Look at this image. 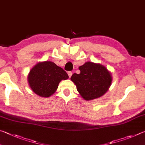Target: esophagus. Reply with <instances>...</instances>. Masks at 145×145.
<instances>
[{
  "label": "esophagus",
  "mask_w": 145,
  "mask_h": 145,
  "mask_svg": "<svg viewBox=\"0 0 145 145\" xmlns=\"http://www.w3.org/2000/svg\"><path fill=\"white\" fill-rule=\"evenodd\" d=\"M68 76H69V77L70 78L71 76H72V72H68Z\"/></svg>",
  "instance_id": "obj_1"
}]
</instances>
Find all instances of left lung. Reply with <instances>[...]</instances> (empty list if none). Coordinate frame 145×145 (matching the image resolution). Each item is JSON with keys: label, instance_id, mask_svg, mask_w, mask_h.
<instances>
[{"label": "left lung", "instance_id": "8db88e82", "mask_svg": "<svg viewBox=\"0 0 145 145\" xmlns=\"http://www.w3.org/2000/svg\"><path fill=\"white\" fill-rule=\"evenodd\" d=\"M78 69L80 73H73L71 80L83 99L93 100L106 93L112 81L111 73L106 68L100 64L87 62Z\"/></svg>", "mask_w": 145, "mask_h": 145}]
</instances>
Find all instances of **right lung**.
<instances>
[{"label":"right lung","mask_w":145,"mask_h":145,"mask_svg":"<svg viewBox=\"0 0 145 145\" xmlns=\"http://www.w3.org/2000/svg\"><path fill=\"white\" fill-rule=\"evenodd\" d=\"M68 78L62 68L51 61L39 63L30 71L29 85L33 91L42 97H48L56 91L61 80Z\"/></svg>","instance_id":"right-lung-1"}]
</instances>
